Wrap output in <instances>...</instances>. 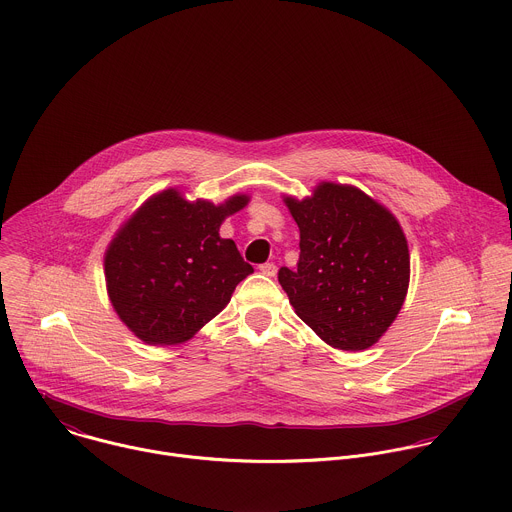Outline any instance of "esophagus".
Instances as JSON below:
<instances>
[{"instance_id":"obj_1","label":"esophagus","mask_w":512,"mask_h":512,"mask_svg":"<svg viewBox=\"0 0 512 512\" xmlns=\"http://www.w3.org/2000/svg\"><path fill=\"white\" fill-rule=\"evenodd\" d=\"M259 271L265 275V277H275L277 275V265L275 263H263L259 267Z\"/></svg>"}]
</instances>
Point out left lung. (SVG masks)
Returning <instances> with one entry per match:
<instances>
[{"mask_svg":"<svg viewBox=\"0 0 512 512\" xmlns=\"http://www.w3.org/2000/svg\"><path fill=\"white\" fill-rule=\"evenodd\" d=\"M285 203L301 233L297 271L279 269L295 313L335 349H369L397 319L409 289L411 257L399 221L361 189L329 181Z\"/></svg>","mask_w":512,"mask_h":512,"instance_id":"8db88e82","label":"left lung"}]
</instances>
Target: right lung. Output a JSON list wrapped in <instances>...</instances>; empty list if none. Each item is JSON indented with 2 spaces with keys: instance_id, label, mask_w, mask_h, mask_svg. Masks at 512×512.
<instances>
[{
  "instance_id": "right-lung-1",
  "label": "right lung",
  "mask_w": 512,
  "mask_h": 512,
  "mask_svg": "<svg viewBox=\"0 0 512 512\" xmlns=\"http://www.w3.org/2000/svg\"><path fill=\"white\" fill-rule=\"evenodd\" d=\"M247 203V195L221 205L187 201L177 189H165L121 225L105 251L107 295L141 341L177 345L191 339L253 273L235 241L219 237L225 217Z\"/></svg>"
}]
</instances>
